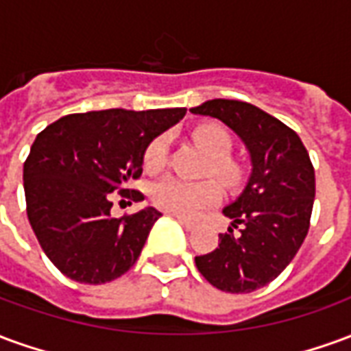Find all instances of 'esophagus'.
Here are the masks:
<instances>
[{
  "label": "esophagus",
  "instance_id": "obj_1",
  "mask_svg": "<svg viewBox=\"0 0 351 351\" xmlns=\"http://www.w3.org/2000/svg\"><path fill=\"white\" fill-rule=\"evenodd\" d=\"M175 218L178 221H180V223H182L184 228L186 229H193V226H195V223H193V221H190V220H186V218H182V216H176L175 214Z\"/></svg>",
  "mask_w": 351,
  "mask_h": 351
}]
</instances>
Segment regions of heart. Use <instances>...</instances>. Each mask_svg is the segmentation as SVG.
Returning <instances> with one entry per match:
<instances>
[{"label":"heart","mask_w":351,"mask_h":351,"mask_svg":"<svg viewBox=\"0 0 351 351\" xmlns=\"http://www.w3.org/2000/svg\"><path fill=\"white\" fill-rule=\"evenodd\" d=\"M193 143L210 158L213 173L221 184L233 186L241 180V167L229 158L233 141L229 133L218 123H201L191 131ZM167 137H156L145 152L146 171H160L167 160ZM152 203L165 213L176 214L182 218H193L206 206L214 205L220 199L218 186L210 180L205 182H188L182 178L167 176L154 184Z\"/></svg>","instance_id":"b5f03b06"}]
</instances>
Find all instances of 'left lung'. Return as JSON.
<instances>
[{
  "label": "left lung",
  "instance_id": "left-lung-1",
  "mask_svg": "<svg viewBox=\"0 0 351 351\" xmlns=\"http://www.w3.org/2000/svg\"><path fill=\"white\" fill-rule=\"evenodd\" d=\"M190 112L218 118L250 154L248 184L223 208L231 228L221 233L216 250L195 258L199 272L214 287L250 293L286 269L308 233L316 195L312 161L299 135L256 105L210 99Z\"/></svg>",
  "mask_w": 351,
  "mask_h": 351
}]
</instances>
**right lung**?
I'll use <instances>...</instances> for the list:
<instances>
[{
  "mask_svg": "<svg viewBox=\"0 0 351 351\" xmlns=\"http://www.w3.org/2000/svg\"><path fill=\"white\" fill-rule=\"evenodd\" d=\"M186 108H108L47 125L24 163L27 220L47 258L80 284H105L135 265L160 218L152 206L114 218L112 193L141 201L125 184L143 175L148 145Z\"/></svg>",
  "mask_w": 351,
  "mask_h": 351,
  "instance_id": "add662e5",
  "label": "right lung"
}]
</instances>
